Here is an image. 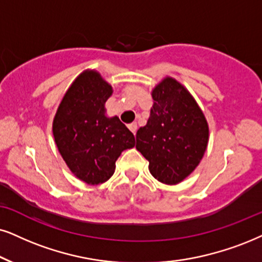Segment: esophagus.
Segmentation results:
<instances>
[{
	"mask_svg": "<svg viewBox=\"0 0 262 262\" xmlns=\"http://www.w3.org/2000/svg\"><path fill=\"white\" fill-rule=\"evenodd\" d=\"M128 128H129V130H130L132 133H133L134 135L137 134V130H138V125H137V123H130V124H128Z\"/></svg>",
	"mask_w": 262,
	"mask_h": 262,
	"instance_id": "esophagus-1",
	"label": "esophagus"
}]
</instances>
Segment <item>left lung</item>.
Listing matches in <instances>:
<instances>
[{
  "mask_svg": "<svg viewBox=\"0 0 262 262\" xmlns=\"http://www.w3.org/2000/svg\"><path fill=\"white\" fill-rule=\"evenodd\" d=\"M152 98L147 123L137 132V150L158 181L175 185L200 164L209 129L197 102L174 78L156 85Z\"/></svg>",
  "mask_w": 262,
  "mask_h": 262,
  "instance_id": "1",
  "label": "left lung"
}]
</instances>
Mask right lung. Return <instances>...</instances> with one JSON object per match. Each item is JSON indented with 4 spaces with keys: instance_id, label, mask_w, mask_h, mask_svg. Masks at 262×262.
I'll list each match as a JSON object with an SVG mask.
<instances>
[{
    "instance_id": "right-lung-1",
    "label": "right lung",
    "mask_w": 262,
    "mask_h": 262,
    "mask_svg": "<svg viewBox=\"0 0 262 262\" xmlns=\"http://www.w3.org/2000/svg\"><path fill=\"white\" fill-rule=\"evenodd\" d=\"M112 87L95 71L79 75L66 92L53 122L61 157L89 185L107 181L121 152L134 147V135L117 116H105Z\"/></svg>"
}]
</instances>
